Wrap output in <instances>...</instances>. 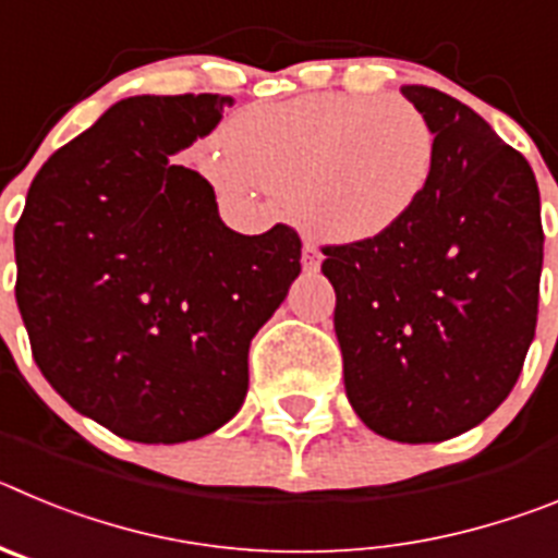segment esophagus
Masks as SVG:
<instances>
[{"label":"esophagus","instance_id":"esophagus-1","mask_svg":"<svg viewBox=\"0 0 558 558\" xmlns=\"http://www.w3.org/2000/svg\"><path fill=\"white\" fill-rule=\"evenodd\" d=\"M302 265L304 270H318V265H322V254H318V248H315L313 243H304Z\"/></svg>","mask_w":558,"mask_h":558}]
</instances>
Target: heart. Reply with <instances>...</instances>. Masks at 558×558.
<instances>
[{
    "mask_svg": "<svg viewBox=\"0 0 558 558\" xmlns=\"http://www.w3.org/2000/svg\"><path fill=\"white\" fill-rule=\"evenodd\" d=\"M223 156L211 165L223 186L288 195L310 234L363 245L418 206L433 181L436 131L411 102L329 92L236 113Z\"/></svg>",
    "mask_w": 558,
    "mask_h": 558,
    "instance_id": "heart-1",
    "label": "heart"
}]
</instances>
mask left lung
I'll use <instances>...</instances> for the list:
<instances>
[{
	"label": "left lung",
	"mask_w": 558,
	"mask_h": 558,
	"mask_svg": "<svg viewBox=\"0 0 558 558\" xmlns=\"http://www.w3.org/2000/svg\"><path fill=\"white\" fill-rule=\"evenodd\" d=\"M402 95L436 131L430 186L391 234L327 245L322 270L354 413L391 441L430 445L481 425L514 388L545 234L522 153L438 88Z\"/></svg>",
	"instance_id": "8db88e82"
}]
</instances>
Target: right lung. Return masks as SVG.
Masks as SVG:
<instances>
[{
    "mask_svg": "<svg viewBox=\"0 0 558 558\" xmlns=\"http://www.w3.org/2000/svg\"><path fill=\"white\" fill-rule=\"evenodd\" d=\"M234 97H128L38 170L13 231L16 302L47 383L142 445L218 430L248 391V347L302 274L276 223L236 234L201 172L170 161Z\"/></svg>",
    "mask_w": 558,
    "mask_h": 558,
    "instance_id": "add662e5",
    "label": "right lung"
}]
</instances>
